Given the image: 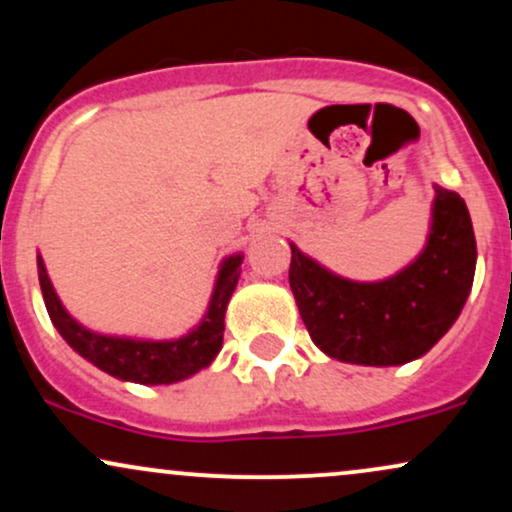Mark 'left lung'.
<instances>
[{
    "label": "left lung",
    "instance_id": "1",
    "mask_svg": "<svg viewBox=\"0 0 512 512\" xmlns=\"http://www.w3.org/2000/svg\"><path fill=\"white\" fill-rule=\"evenodd\" d=\"M477 267V240L464 199L436 185L424 252L375 284L327 272L291 243L289 284L313 342L361 366H402L424 356L462 313Z\"/></svg>",
    "mask_w": 512,
    "mask_h": 512
}]
</instances>
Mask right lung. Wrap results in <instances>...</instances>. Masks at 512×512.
<instances>
[{
    "instance_id": "right-lung-1",
    "label": "right lung",
    "mask_w": 512,
    "mask_h": 512,
    "mask_svg": "<svg viewBox=\"0 0 512 512\" xmlns=\"http://www.w3.org/2000/svg\"><path fill=\"white\" fill-rule=\"evenodd\" d=\"M240 264H243L240 255L223 260L219 279H216L214 286V296H211L202 325L185 334V337L173 339V342H142V339L108 337V334L86 330L64 310L55 289H52L40 255L38 279L52 325L57 327L64 342L72 346L76 354L84 356L86 361H91L93 366L105 370V373L115 375L120 380H129V383L170 385L207 368L221 351L223 330H226L223 317H226V305L231 301L233 291H236Z\"/></svg>"
}]
</instances>
